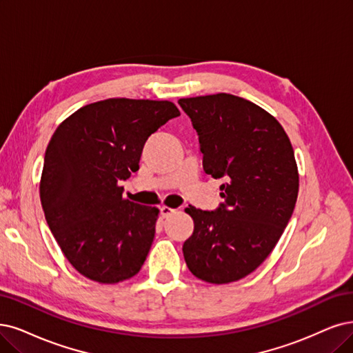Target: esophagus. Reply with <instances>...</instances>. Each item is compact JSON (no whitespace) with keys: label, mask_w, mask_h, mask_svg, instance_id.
<instances>
[{"label":"esophagus","mask_w":353,"mask_h":353,"mask_svg":"<svg viewBox=\"0 0 353 353\" xmlns=\"http://www.w3.org/2000/svg\"><path fill=\"white\" fill-rule=\"evenodd\" d=\"M160 214H161L163 218H168V216H172L173 214H176V210H173V208H168V206H161Z\"/></svg>","instance_id":"1"}]
</instances>
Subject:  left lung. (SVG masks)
Wrapping results in <instances>:
<instances>
[{
  "label": "left lung",
  "instance_id": "1",
  "mask_svg": "<svg viewBox=\"0 0 353 353\" xmlns=\"http://www.w3.org/2000/svg\"><path fill=\"white\" fill-rule=\"evenodd\" d=\"M179 104L199 135L205 173L225 180L215 211L186 208L194 224L186 265L205 282H236L265 262L291 219L299 186L294 148L275 117L239 96Z\"/></svg>",
  "mask_w": 353,
  "mask_h": 353
}]
</instances>
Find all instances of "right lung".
I'll use <instances>...</instances> for the list:
<instances>
[{
    "instance_id": "right-lung-1",
    "label": "right lung",
    "mask_w": 353,
    "mask_h": 353,
    "mask_svg": "<svg viewBox=\"0 0 353 353\" xmlns=\"http://www.w3.org/2000/svg\"><path fill=\"white\" fill-rule=\"evenodd\" d=\"M177 116L167 100L108 99L78 109L52 135L41 202L63 256L83 276L117 283L141 270L159 210L123 199L119 181L139 168L147 139Z\"/></svg>"
}]
</instances>
